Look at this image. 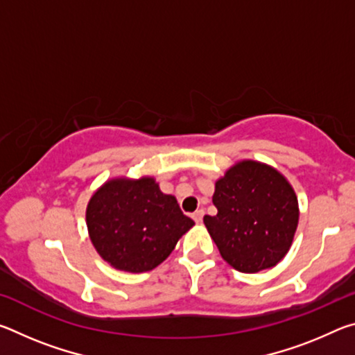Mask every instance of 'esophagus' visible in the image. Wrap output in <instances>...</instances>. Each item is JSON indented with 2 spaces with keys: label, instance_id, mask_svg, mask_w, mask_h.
<instances>
[{
  "label": "esophagus",
  "instance_id": "34e87169",
  "mask_svg": "<svg viewBox=\"0 0 355 355\" xmlns=\"http://www.w3.org/2000/svg\"><path fill=\"white\" fill-rule=\"evenodd\" d=\"M203 214H205V213H203V209H197V211L192 213V219H194L197 224H200L202 219H203Z\"/></svg>",
  "mask_w": 355,
  "mask_h": 355
}]
</instances>
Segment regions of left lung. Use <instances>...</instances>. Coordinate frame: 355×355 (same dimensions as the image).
Listing matches in <instances>:
<instances>
[{
  "mask_svg": "<svg viewBox=\"0 0 355 355\" xmlns=\"http://www.w3.org/2000/svg\"><path fill=\"white\" fill-rule=\"evenodd\" d=\"M213 203L218 214L203 222L232 268L254 274L284 260L297 228L299 203L275 167L238 161L216 180Z\"/></svg>",
  "mask_w": 355,
  "mask_h": 355,
  "instance_id": "left-lung-1",
  "label": "left lung"
}]
</instances>
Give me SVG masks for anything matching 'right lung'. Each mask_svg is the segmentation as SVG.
<instances>
[{
    "label": "right lung",
    "mask_w": 355,
    "mask_h": 355,
    "mask_svg": "<svg viewBox=\"0 0 355 355\" xmlns=\"http://www.w3.org/2000/svg\"><path fill=\"white\" fill-rule=\"evenodd\" d=\"M86 224L95 250L106 263L139 274L163 263L194 220L153 177L144 175L116 177L101 184L87 203Z\"/></svg>",
    "instance_id": "obj_1"
}]
</instances>
